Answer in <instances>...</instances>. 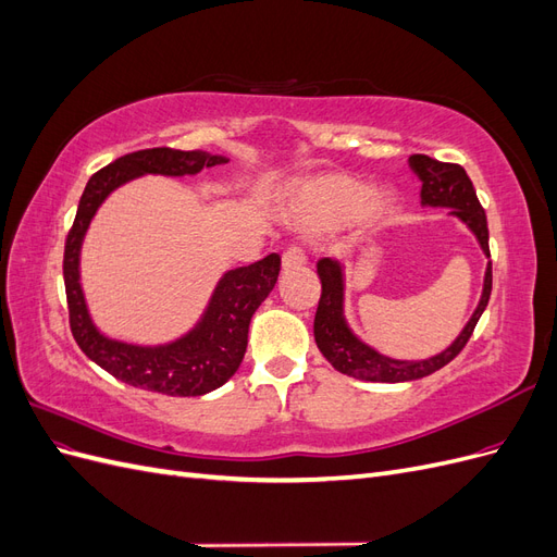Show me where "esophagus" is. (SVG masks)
Masks as SVG:
<instances>
[{
	"label": "esophagus",
	"mask_w": 557,
	"mask_h": 557,
	"mask_svg": "<svg viewBox=\"0 0 557 557\" xmlns=\"http://www.w3.org/2000/svg\"><path fill=\"white\" fill-rule=\"evenodd\" d=\"M307 264V252L301 246L293 244L290 248H285L283 252V269H295V267H301Z\"/></svg>",
	"instance_id": "34e87169"
}]
</instances>
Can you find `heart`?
Masks as SVG:
<instances>
[{
    "label": "heart",
    "mask_w": 557,
    "mask_h": 557,
    "mask_svg": "<svg viewBox=\"0 0 557 557\" xmlns=\"http://www.w3.org/2000/svg\"><path fill=\"white\" fill-rule=\"evenodd\" d=\"M374 190L367 183L350 176H325L301 185L295 195L293 218L307 230H330L350 223L369 209ZM374 215L385 213V201L372 207Z\"/></svg>",
    "instance_id": "obj_1"
}]
</instances>
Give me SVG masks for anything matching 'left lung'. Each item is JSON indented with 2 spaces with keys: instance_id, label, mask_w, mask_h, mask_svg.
<instances>
[{
  "instance_id": "obj_1",
  "label": "left lung",
  "mask_w": 557,
  "mask_h": 557,
  "mask_svg": "<svg viewBox=\"0 0 557 557\" xmlns=\"http://www.w3.org/2000/svg\"><path fill=\"white\" fill-rule=\"evenodd\" d=\"M411 170L423 183L420 188V199L425 207H448L453 213L467 223V227L476 234V239L483 248V252L491 258V246H487V221L481 201L476 197L474 185H471L467 172L455 162H440L430 156H411L409 158ZM320 285L323 293L318 299L315 320H313V336L315 344L323 352L325 360L346 376H356L362 381L374 383H401V381H416L434 374L436 369L446 367L453 358H458V352L467 346L471 332H474L481 313L487 307L493 290V264H487L483 295L479 307L471 315L462 334L455 339L444 352L434 356L430 360L420 362H401L381 356L374 348L364 346L356 334H352L344 320V278L342 267L330 258L318 260L315 264Z\"/></svg>"
}]
</instances>
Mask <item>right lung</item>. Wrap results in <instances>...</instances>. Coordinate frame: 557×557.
Listing matches in <instances>:
<instances>
[{"label": "right lung", "instance_id": "1", "mask_svg": "<svg viewBox=\"0 0 557 557\" xmlns=\"http://www.w3.org/2000/svg\"><path fill=\"white\" fill-rule=\"evenodd\" d=\"M225 162V158L211 156L207 150H176L166 146L134 150V153L117 158L104 170L92 174L81 195L74 225L66 234L62 260L70 327L78 348L117 381L150 393L197 397L221 387L244 360L250 318L267 295L274 290L281 272V258L276 252L227 272L218 283L201 323L183 339L156 348L121 344L99 334L88 315L78 283L83 234H86L99 205L117 185L141 174H199L205 166Z\"/></svg>", "mask_w": 557, "mask_h": 557}]
</instances>
